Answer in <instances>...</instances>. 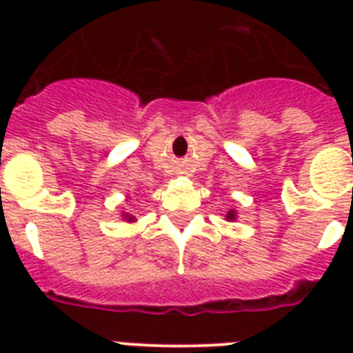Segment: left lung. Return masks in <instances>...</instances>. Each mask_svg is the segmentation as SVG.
Segmentation results:
<instances>
[{
  "mask_svg": "<svg viewBox=\"0 0 353 353\" xmlns=\"http://www.w3.org/2000/svg\"><path fill=\"white\" fill-rule=\"evenodd\" d=\"M225 220H229V221H232V220H236V210H229V212H227L225 214Z\"/></svg>",
  "mask_w": 353,
  "mask_h": 353,
  "instance_id": "8db88e82",
  "label": "left lung"
}]
</instances>
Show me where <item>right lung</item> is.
Wrapping results in <instances>:
<instances>
[{
    "label": "right lung",
    "mask_w": 353,
    "mask_h": 353,
    "mask_svg": "<svg viewBox=\"0 0 353 353\" xmlns=\"http://www.w3.org/2000/svg\"><path fill=\"white\" fill-rule=\"evenodd\" d=\"M124 220H126V221H135V216H132V214H124Z\"/></svg>",
    "instance_id": "right-lung-1"
}]
</instances>
